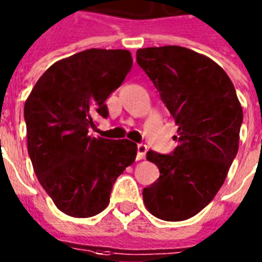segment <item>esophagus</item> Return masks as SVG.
I'll return each mask as SVG.
<instances>
[{"label": "esophagus", "instance_id": "34e87169", "mask_svg": "<svg viewBox=\"0 0 262 262\" xmlns=\"http://www.w3.org/2000/svg\"><path fill=\"white\" fill-rule=\"evenodd\" d=\"M138 152H137V160L141 161L143 160L144 156H146V152H147V146L143 143H139L138 144Z\"/></svg>", "mask_w": 262, "mask_h": 262}]
</instances>
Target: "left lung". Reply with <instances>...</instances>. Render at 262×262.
Listing matches in <instances>:
<instances>
[{
	"instance_id": "8db88e82",
	"label": "left lung",
	"mask_w": 262,
	"mask_h": 262,
	"mask_svg": "<svg viewBox=\"0 0 262 262\" xmlns=\"http://www.w3.org/2000/svg\"><path fill=\"white\" fill-rule=\"evenodd\" d=\"M137 62L179 127L174 151L147 152L160 179L143 189L144 206L162 221H185L199 214L225 183L238 152L242 106L225 70L189 48H141Z\"/></svg>"
}]
</instances>
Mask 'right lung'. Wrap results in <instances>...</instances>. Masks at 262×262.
Returning <instances> with one entry per match:
<instances>
[{
    "label": "right lung",
    "instance_id": "right-lung-1",
    "mask_svg": "<svg viewBox=\"0 0 262 262\" xmlns=\"http://www.w3.org/2000/svg\"><path fill=\"white\" fill-rule=\"evenodd\" d=\"M131 68L127 50H85L50 66L25 101L33 170L66 215L91 217L105 210L116 179L135 161L134 142L89 135L96 116H108L105 100Z\"/></svg>",
    "mask_w": 262,
    "mask_h": 262
}]
</instances>
